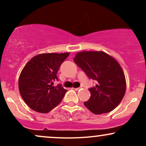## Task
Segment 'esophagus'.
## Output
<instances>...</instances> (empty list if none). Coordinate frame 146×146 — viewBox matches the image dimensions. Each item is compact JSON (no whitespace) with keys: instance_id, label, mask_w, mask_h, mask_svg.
I'll return each mask as SVG.
<instances>
[{"instance_id":"1","label":"esophagus","mask_w":146,"mask_h":146,"mask_svg":"<svg viewBox=\"0 0 146 146\" xmlns=\"http://www.w3.org/2000/svg\"><path fill=\"white\" fill-rule=\"evenodd\" d=\"M73 89H74L75 90H76V91H78V90H79L81 89V87H80V88H73Z\"/></svg>"}]
</instances>
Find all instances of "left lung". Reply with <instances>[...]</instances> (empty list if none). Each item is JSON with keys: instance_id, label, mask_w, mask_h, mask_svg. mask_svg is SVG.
<instances>
[{"instance_id": "left-lung-1", "label": "left lung", "mask_w": 146, "mask_h": 146, "mask_svg": "<svg viewBox=\"0 0 146 146\" xmlns=\"http://www.w3.org/2000/svg\"><path fill=\"white\" fill-rule=\"evenodd\" d=\"M73 60L88 78L96 81L95 86L88 89L90 98L84 102L85 106L95 115L115 109L126 88L124 73L117 60L102 51L80 52Z\"/></svg>"}]
</instances>
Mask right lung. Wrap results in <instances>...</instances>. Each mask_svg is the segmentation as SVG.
I'll use <instances>...</instances> for the list:
<instances>
[{"instance_id": "obj_1", "label": "right lung", "mask_w": 146, "mask_h": 146, "mask_svg": "<svg viewBox=\"0 0 146 146\" xmlns=\"http://www.w3.org/2000/svg\"><path fill=\"white\" fill-rule=\"evenodd\" d=\"M69 53H42L33 57L22 71L18 87L22 98L30 108L47 113L61 102L67 90L61 84L53 86L60 66Z\"/></svg>"}]
</instances>
